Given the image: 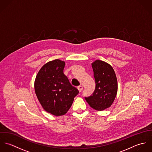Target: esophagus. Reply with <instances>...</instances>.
I'll return each mask as SVG.
<instances>
[{
	"mask_svg": "<svg viewBox=\"0 0 152 152\" xmlns=\"http://www.w3.org/2000/svg\"><path fill=\"white\" fill-rule=\"evenodd\" d=\"M77 88H78L79 92H81V91L83 89V87L82 86H80L77 87Z\"/></svg>",
	"mask_w": 152,
	"mask_h": 152,
	"instance_id": "esophagus-1",
	"label": "esophagus"
}]
</instances>
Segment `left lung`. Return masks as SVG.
<instances>
[{"instance_id":"8db88e82","label":"left lung","mask_w":152,"mask_h":152,"mask_svg":"<svg viewBox=\"0 0 152 152\" xmlns=\"http://www.w3.org/2000/svg\"><path fill=\"white\" fill-rule=\"evenodd\" d=\"M91 64L95 89L91 96L85 97V99L91 108L96 110H103L112 105L116 96V76L112 66L105 61L96 60Z\"/></svg>"}]
</instances>
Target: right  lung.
<instances>
[{
	"label": "right lung",
	"instance_id": "right-lung-1",
	"mask_svg": "<svg viewBox=\"0 0 152 152\" xmlns=\"http://www.w3.org/2000/svg\"><path fill=\"white\" fill-rule=\"evenodd\" d=\"M65 62L56 59L41 68L34 81L36 96L44 109L55 116L64 115L79 91L64 74Z\"/></svg>",
	"mask_w": 152,
	"mask_h": 152
}]
</instances>
